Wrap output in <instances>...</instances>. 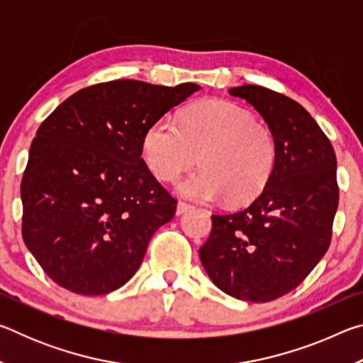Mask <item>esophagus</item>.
Listing matches in <instances>:
<instances>
[{"instance_id":"1","label":"esophagus","mask_w":363,"mask_h":363,"mask_svg":"<svg viewBox=\"0 0 363 363\" xmlns=\"http://www.w3.org/2000/svg\"><path fill=\"white\" fill-rule=\"evenodd\" d=\"M190 208H192V205H189V203H186V201H177V206H176V214H182V213H186V211H189Z\"/></svg>"}]
</instances>
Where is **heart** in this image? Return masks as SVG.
I'll return each mask as SVG.
<instances>
[{
	"mask_svg": "<svg viewBox=\"0 0 363 363\" xmlns=\"http://www.w3.org/2000/svg\"><path fill=\"white\" fill-rule=\"evenodd\" d=\"M143 155L152 174L173 182L199 162L203 168L177 190L196 201L245 205L257 199L277 167L274 133L247 108L227 101H203L182 113L179 125L160 118L147 128Z\"/></svg>",
	"mask_w": 363,
	"mask_h": 363,
	"instance_id": "b5f03b06",
	"label": "heart"
}]
</instances>
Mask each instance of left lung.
I'll return each instance as SVG.
<instances>
[{
  "label": "left lung",
  "instance_id": "1",
  "mask_svg": "<svg viewBox=\"0 0 363 363\" xmlns=\"http://www.w3.org/2000/svg\"><path fill=\"white\" fill-rule=\"evenodd\" d=\"M229 94L247 101L267 123L279 160L253 203L213 214L200 261L229 296L267 303L294 290L327 253L340 199L336 155L296 101L256 84L237 86Z\"/></svg>",
  "mask_w": 363,
  "mask_h": 363
}]
</instances>
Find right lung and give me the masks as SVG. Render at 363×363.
Here are the masks:
<instances>
[{"label": "right lung", "mask_w": 363, "mask_h": 363, "mask_svg": "<svg viewBox=\"0 0 363 363\" xmlns=\"http://www.w3.org/2000/svg\"><path fill=\"white\" fill-rule=\"evenodd\" d=\"M199 89L115 79L79 89L41 123L21 184L22 237L49 279L97 296L136 274L177 203L140 157L143 138Z\"/></svg>", "instance_id": "add662e5"}]
</instances>
